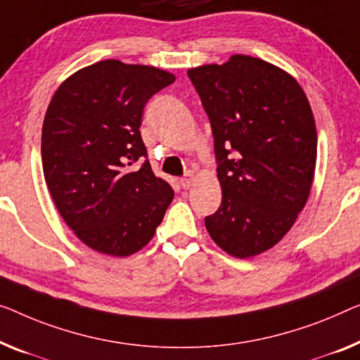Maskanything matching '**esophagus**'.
Listing matches in <instances>:
<instances>
[{
  "label": "esophagus",
  "mask_w": 360,
  "mask_h": 360,
  "mask_svg": "<svg viewBox=\"0 0 360 360\" xmlns=\"http://www.w3.org/2000/svg\"><path fill=\"white\" fill-rule=\"evenodd\" d=\"M192 182H194V178H192L191 174L189 176H184V178L179 179V184H181L182 189H189V187L192 186Z\"/></svg>",
  "instance_id": "obj_1"
}]
</instances>
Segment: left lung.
Masks as SVG:
<instances>
[{"instance_id": "left-lung-1", "label": "left lung", "mask_w": 360, "mask_h": 360, "mask_svg": "<svg viewBox=\"0 0 360 360\" xmlns=\"http://www.w3.org/2000/svg\"><path fill=\"white\" fill-rule=\"evenodd\" d=\"M210 120L221 205L207 231L238 259L286 234L307 202L317 129L304 90L280 68L234 55L187 71Z\"/></svg>"}]
</instances>
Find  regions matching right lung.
<instances>
[{
  "mask_svg": "<svg viewBox=\"0 0 360 360\" xmlns=\"http://www.w3.org/2000/svg\"><path fill=\"white\" fill-rule=\"evenodd\" d=\"M173 82L162 69L106 60L72 74L53 95L41 129L43 174L64 221L96 252L141 250L173 200L139 131L147 101Z\"/></svg>",
  "mask_w": 360,
  "mask_h": 360,
  "instance_id": "right-lung-1",
  "label": "right lung"
}]
</instances>
